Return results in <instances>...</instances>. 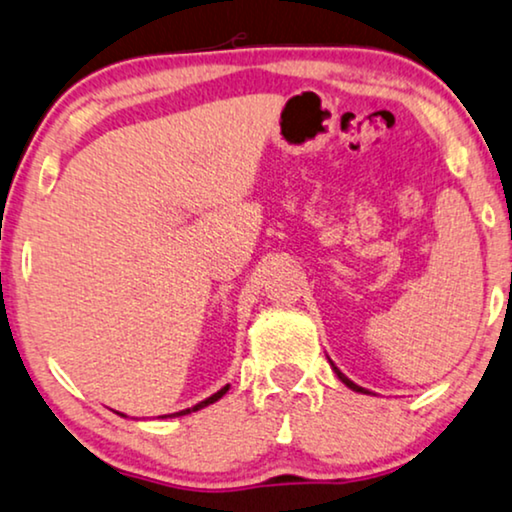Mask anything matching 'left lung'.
Instances as JSON below:
<instances>
[{
    "instance_id": "1",
    "label": "left lung",
    "mask_w": 512,
    "mask_h": 512,
    "mask_svg": "<svg viewBox=\"0 0 512 512\" xmlns=\"http://www.w3.org/2000/svg\"><path fill=\"white\" fill-rule=\"evenodd\" d=\"M327 360H330V358H327ZM330 365H332V370H335V374H337V377H339V379H342V381H344V384L351 388V391H356V393H370V391H367V388H363V386H358V384H353V381H351L349 377H346V374H344L342 370H339V367H337L335 363H332V360H330Z\"/></svg>"
}]
</instances>
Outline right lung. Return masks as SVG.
<instances>
[{"label":"right lung","instance_id":"obj_1","mask_svg":"<svg viewBox=\"0 0 512 512\" xmlns=\"http://www.w3.org/2000/svg\"><path fill=\"white\" fill-rule=\"evenodd\" d=\"M229 391V384L227 386H222L220 388V391H217V393H213V395H210V398H206V400H201V403H196L194 407H187V410H180V412H175V414H161V417L159 419H175V417H185V414H192V412H199V410H203V407H208V405H213V403H217V400H220L222 398V395L224 393H227ZM119 414V417H126V414H121V412H117Z\"/></svg>","mask_w":512,"mask_h":512}]
</instances>
